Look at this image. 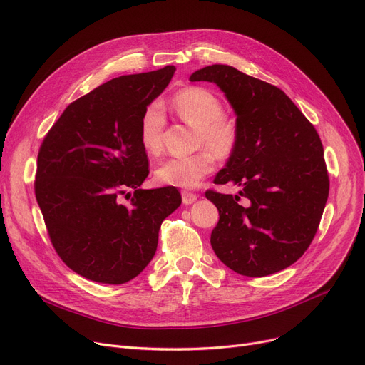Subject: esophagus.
<instances>
[{
	"mask_svg": "<svg viewBox=\"0 0 365 365\" xmlns=\"http://www.w3.org/2000/svg\"><path fill=\"white\" fill-rule=\"evenodd\" d=\"M198 200V195L194 194V192H187V190H182V201L185 205H189L192 204Z\"/></svg>",
	"mask_w": 365,
	"mask_h": 365,
	"instance_id": "obj_1",
	"label": "esophagus"
}]
</instances>
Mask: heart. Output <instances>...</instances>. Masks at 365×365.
<instances>
[{"instance_id": "heart-1", "label": "heart", "mask_w": 365, "mask_h": 365, "mask_svg": "<svg viewBox=\"0 0 365 365\" xmlns=\"http://www.w3.org/2000/svg\"><path fill=\"white\" fill-rule=\"evenodd\" d=\"M179 117L198 131V146L202 150L187 157H175L161 163L155 171L158 182L194 187L216 167V157L229 158L240 140L235 120L226 117L217 96L202 87H187L176 93L173 99ZM165 110L160 101L149 102L139 121V140L149 153H158L163 148Z\"/></svg>"}]
</instances>
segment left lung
Here are the masks:
<instances>
[{
    "label": "left lung",
    "instance_id": "8db88e82",
    "mask_svg": "<svg viewBox=\"0 0 365 365\" xmlns=\"http://www.w3.org/2000/svg\"><path fill=\"white\" fill-rule=\"evenodd\" d=\"M189 80L219 86L240 128L235 152L215 178L241 186L240 195L205 192L219 210L213 250L240 275L279 272L308 250L329 198L318 133L281 88L232 66H205Z\"/></svg>",
    "mask_w": 365,
    "mask_h": 365
}]
</instances>
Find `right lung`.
Listing matches in <instances>:
<instances>
[{
    "mask_svg": "<svg viewBox=\"0 0 365 365\" xmlns=\"http://www.w3.org/2000/svg\"><path fill=\"white\" fill-rule=\"evenodd\" d=\"M175 71L123 75L91 90L63 110L38 152L34 187L50 241L90 281L138 277L157 252L163 220L182 202L173 186L139 189L149 175L140 115Z\"/></svg>",
    "mask_w": 365,
    "mask_h": 365,
    "instance_id": "obj_1",
    "label": "right lung"
}]
</instances>
